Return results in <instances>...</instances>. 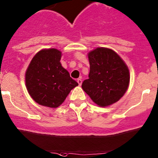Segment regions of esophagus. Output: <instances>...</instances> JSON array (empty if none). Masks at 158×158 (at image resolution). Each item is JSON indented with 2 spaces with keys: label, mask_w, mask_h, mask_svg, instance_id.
<instances>
[{
  "label": "esophagus",
  "mask_w": 158,
  "mask_h": 158,
  "mask_svg": "<svg viewBox=\"0 0 158 158\" xmlns=\"http://www.w3.org/2000/svg\"><path fill=\"white\" fill-rule=\"evenodd\" d=\"M77 82L78 83H79V86H81V85H82V79H77Z\"/></svg>",
  "instance_id": "esophagus-1"
}]
</instances>
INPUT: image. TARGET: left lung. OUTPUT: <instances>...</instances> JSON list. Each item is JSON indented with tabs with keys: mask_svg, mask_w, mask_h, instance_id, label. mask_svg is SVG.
I'll use <instances>...</instances> for the list:
<instances>
[{
	"mask_svg": "<svg viewBox=\"0 0 158 158\" xmlns=\"http://www.w3.org/2000/svg\"><path fill=\"white\" fill-rule=\"evenodd\" d=\"M89 79L82 88L94 103L106 107L117 102L125 94L129 83V71L117 53L98 48L88 54Z\"/></svg>",
	"mask_w": 158,
	"mask_h": 158,
	"instance_id": "1",
	"label": "left lung"
}]
</instances>
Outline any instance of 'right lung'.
<instances>
[{
    "instance_id": "right-lung-1",
    "label": "right lung",
    "mask_w": 158,
    "mask_h": 158,
    "mask_svg": "<svg viewBox=\"0 0 158 158\" xmlns=\"http://www.w3.org/2000/svg\"><path fill=\"white\" fill-rule=\"evenodd\" d=\"M61 52L57 49L39 51L26 72V85L32 98L39 104L55 108L79 84L61 66Z\"/></svg>"
}]
</instances>
